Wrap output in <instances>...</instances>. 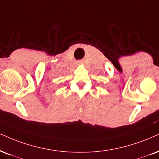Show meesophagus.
I'll list each match as a JSON object with an SVG mask.
<instances>
[{
    "instance_id": "obj_1",
    "label": "esophagus",
    "mask_w": 159,
    "mask_h": 159,
    "mask_svg": "<svg viewBox=\"0 0 159 159\" xmlns=\"http://www.w3.org/2000/svg\"><path fill=\"white\" fill-rule=\"evenodd\" d=\"M81 63H82V62H80V61H79V62H77V64H79V65H80V64H81Z\"/></svg>"
}]
</instances>
